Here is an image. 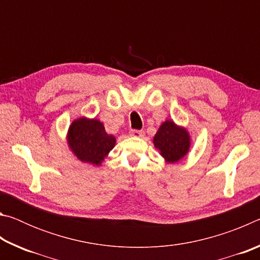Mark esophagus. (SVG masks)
<instances>
[{"label": "esophagus", "instance_id": "obj_1", "mask_svg": "<svg viewBox=\"0 0 260 260\" xmlns=\"http://www.w3.org/2000/svg\"><path fill=\"white\" fill-rule=\"evenodd\" d=\"M131 136H134V138H142V136L144 135V132L142 131H138V129H132L129 132Z\"/></svg>", "mask_w": 260, "mask_h": 260}]
</instances>
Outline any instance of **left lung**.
Listing matches in <instances>:
<instances>
[{
	"mask_svg": "<svg viewBox=\"0 0 260 260\" xmlns=\"http://www.w3.org/2000/svg\"><path fill=\"white\" fill-rule=\"evenodd\" d=\"M153 146L169 164L181 160L190 149V135L187 128L173 120H165L153 136Z\"/></svg>",
	"mask_w": 260,
	"mask_h": 260,
	"instance_id": "8db88e82",
	"label": "left lung"
}]
</instances>
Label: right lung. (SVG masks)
<instances>
[{"label":"right lung","instance_id":"1","mask_svg":"<svg viewBox=\"0 0 260 260\" xmlns=\"http://www.w3.org/2000/svg\"><path fill=\"white\" fill-rule=\"evenodd\" d=\"M68 144L73 155L82 162L100 166L116 146V138L108 134L99 119L80 117L68 131Z\"/></svg>","mask_w":260,"mask_h":260}]
</instances>
